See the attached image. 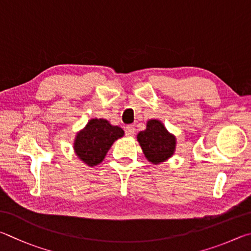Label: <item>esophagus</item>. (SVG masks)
<instances>
[{
	"mask_svg": "<svg viewBox=\"0 0 251 251\" xmlns=\"http://www.w3.org/2000/svg\"><path fill=\"white\" fill-rule=\"evenodd\" d=\"M135 132V129L133 126H126V134L129 135V137H131V135H133Z\"/></svg>",
	"mask_w": 251,
	"mask_h": 251,
	"instance_id": "1",
	"label": "esophagus"
}]
</instances>
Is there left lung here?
Instances as JSON below:
<instances>
[{"label": "left lung", "mask_w": 251, "mask_h": 251, "mask_svg": "<svg viewBox=\"0 0 251 251\" xmlns=\"http://www.w3.org/2000/svg\"><path fill=\"white\" fill-rule=\"evenodd\" d=\"M137 139L144 155L153 164H160L170 159L176 147V138L156 119L147 122V129L139 132Z\"/></svg>", "instance_id": "8db88e82"}]
</instances>
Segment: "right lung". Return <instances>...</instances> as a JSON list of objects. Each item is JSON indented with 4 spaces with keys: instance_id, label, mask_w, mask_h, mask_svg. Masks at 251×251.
I'll use <instances>...</instances> for the list:
<instances>
[{
    "instance_id": "add662e5",
    "label": "right lung",
    "mask_w": 251,
    "mask_h": 251,
    "mask_svg": "<svg viewBox=\"0 0 251 251\" xmlns=\"http://www.w3.org/2000/svg\"><path fill=\"white\" fill-rule=\"evenodd\" d=\"M123 134L125 131L120 126L110 125L105 119H91L75 138V153L85 164L98 165L103 161L113 142L122 138Z\"/></svg>"
}]
</instances>
